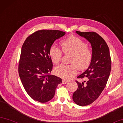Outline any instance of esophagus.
Instances as JSON below:
<instances>
[{
	"label": "esophagus",
	"mask_w": 123,
	"mask_h": 123,
	"mask_svg": "<svg viewBox=\"0 0 123 123\" xmlns=\"http://www.w3.org/2000/svg\"><path fill=\"white\" fill-rule=\"evenodd\" d=\"M68 80H66L65 79H63L62 80V84H66L67 83H68Z\"/></svg>",
	"instance_id": "obj_1"
}]
</instances>
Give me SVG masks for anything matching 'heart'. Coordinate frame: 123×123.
Instances as JSON below:
<instances>
[{
    "label": "heart",
    "mask_w": 123,
    "mask_h": 123,
    "mask_svg": "<svg viewBox=\"0 0 123 123\" xmlns=\"http://www.w3.org/2000/svg\"><path fill=\"white\" fill-rule=\"evenodd\" d=\"M62 50L65 54H70L71 65H61L56 68V74L65 79H69L77 73L78 68L80 70L86 69L92 60L91 49L84 41L79 37L71 36L61 43ZM50 56L52 62L58 65L61 61L62 52L59 48L52 45L50 49Z\"/></svg>",
    "instance_id": "1"
}]
</instances>
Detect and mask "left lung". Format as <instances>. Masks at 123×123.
I'll return each instance as SVG.
<instances>
[{"instance_id":"1","label":"left lung","mask_w":123,"mask_h":123,"mask_svg":"<svg viewBox=\"0 0 123 123\" xmlns=\"http://www.w3.org/2000/svg\"><path fill=\"white\" fill-rule=\"evenodd\" d=\"M75 32L86 39L92 48V60L89 67L77 77L85 80L76 81L78 87L73 95L76 104L85 106L94 102L105 89L110 75L111 60L108 45L98 34L93 32Z\"/></svg>"}]
</instances>
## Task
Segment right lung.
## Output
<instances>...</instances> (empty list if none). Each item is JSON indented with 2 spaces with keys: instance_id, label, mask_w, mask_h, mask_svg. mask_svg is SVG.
<instances>
[{
  "instance_id": "obj_1",
  "label": "right lung",
  "mask_w": 123,
  "mask_h": 123,
  "mask_svg": "<svg viewBox=\"0 0 123 123\" xmlns=\"http://www.w3.org/2000/svg\"><path fill=\"white\" fill-rule=\"evenodd\" d=\"M58 30H40L25 41L18 65V73L25 90L31 98L45 103L53 98L62 79L50 75L52 62L50 49L55 41L65 35Z\"/></svg>"
}]
</instances>
